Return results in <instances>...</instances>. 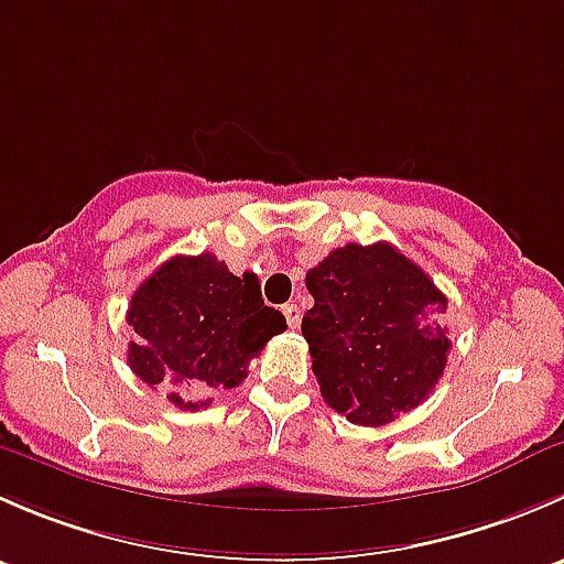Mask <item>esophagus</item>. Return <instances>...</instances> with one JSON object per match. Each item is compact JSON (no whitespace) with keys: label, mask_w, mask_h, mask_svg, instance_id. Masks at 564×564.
<instances>
[{"label":"esophagus","mask_w":564,"mask_h":564,"mask_svg":"<svg viewBox=\"0 0 564 564\" xmlns=\"http://www.w3.org/2000/svg\"><path fill=\"white\" fill-rule=\"evenodd\" d=\"M283 316H286L289 327H292V329H297L300 322H303V311H300V305H294V303L283 305Z\"/></svg>","instance_id":"1"}]
</instances>
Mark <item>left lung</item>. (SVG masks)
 I'll return each instance as SVG.
<instances>
[{"label": "left lung", "mask_w": 564, "mask_h": 564, "mask_svg": "<svg viewBox=\"0 0 564 564\" xmlns=\"http://www.w3.org/2000/svg\"><path fill=\"white\" fill-rule=\"evenodd\" d=\"M305 311L322 398L355 425H388L440 382L451 338L447 297L390 242L335 248L305 275Z\"/></svg>", "instance_id": "1"}]
</instances>
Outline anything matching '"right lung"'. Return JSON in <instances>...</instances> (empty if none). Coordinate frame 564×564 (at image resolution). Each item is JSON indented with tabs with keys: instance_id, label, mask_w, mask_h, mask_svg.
Instances as JSON below:
<instances>
[{
	"instance_id": "1",
	"label": "right lung",
	"mask_w": 564,
	"mask_h": 564,
	"mask_svg": "<svg viewBox=\"0 0 564 564\" xmlns=\"http://www.w3.org/2000/svg\"><path fill=\"white\" fill-rule=\"evenodd\" d=\"M139 344L128 346L130 371L166 392L180 409L209 406L196 392L231 390L272 335L286 329L267 308L256 275H231L213 253L174 256L158 267L128 308Z\"/></svg>"
}]
</instances>
